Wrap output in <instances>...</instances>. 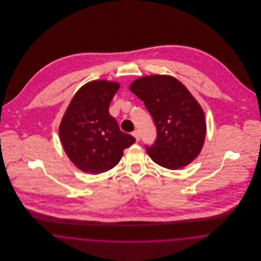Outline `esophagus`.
I'll return each mask as SVG.
<instances>
[{
  "mask_svg": "<svg viewBox=\"0 0 261 261\" xmlns=\"http://www.w3.org/2000/svg\"><path fill=\"white\" fill-rule=\"evenodd\" d=\"M133 136L135 137V139L137 140V142H139L140 141V139H141V135H140V130H138V129H136L134 133H133Z\"/></svg>",
  "mask_w": 261,
  "mask_h": 261,
  "instance_id": "obj_1",
  "label": "esophagus"
}]
</instances>
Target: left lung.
<instances>
[{
  "label": "left lung",
  "mask_w": 261,
  "mask_h": 261,
  "mask_svg": "<svg viewBox=\"0 0 261 261\" xmlns=\"http://www.w3.org/2000/svg\"><path fill=\"white\" fill-rule=\"evenodd\" d=\"M129 90L144 101L156 127L147 152L161 167L178 170L198 156L206 137L205 113L186 86L170 75L136 79Z\"/></svg>",
  "instance_id": "1"
}]
</instances>
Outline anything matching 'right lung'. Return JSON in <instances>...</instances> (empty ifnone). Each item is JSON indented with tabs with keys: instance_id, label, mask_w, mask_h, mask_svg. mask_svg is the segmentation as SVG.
I'll return each instance as SVG.
<instances>
[{
	"instance_id": "right-lung-1",
	"label": "right lung",
	"mask_w": 261,
	"mask_h": 261,
	"mask_svg": "<svg viewBox=\"0 0 261 261\" xmlns=\"http://www.w3.org/2000/svg\"><path fill=\"white\" fill-rule=\"evenodd\" d=\"M119 83L93 80L80 87L60 125L59 137L69 160L84 173L100 174L115 167L136 139L122 133L109 112Z\"/></svg>"
}]
</instances>
